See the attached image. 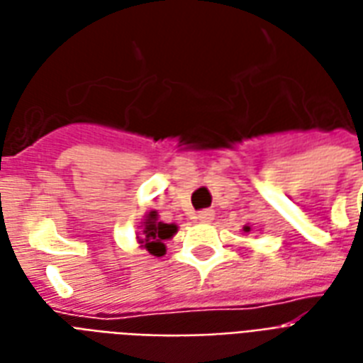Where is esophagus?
<instances>
[{
	"instance_id": "1",
	"label": "esophagus",
	"mask_w": 363,
	"mask_h": 363,
	"mask_svg": "<svg viewBox=\"0 0 363 363\" xmlns=\"http://www.w3.org/2000/svg\"><path fill=\"white\" fill-rule=\"evenodd\" d=\"M195 218H197L199 222H211L214 218V213L213 211H201V213L197 214Z\"/></svg>"
}]
</instances>
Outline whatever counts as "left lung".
Wrapping results in <instances>:
<instances>
[{
    "instance_id": "obj_1",
    "label": "left lung",
    "mask_w": 363,
    "mask_h": 363,
    "mask_svg": "<svg viewBox=\"0 0 363 363\" xmlns=\"http://www.w3.org/2000/svg\"><path fill=\"white\" fill-rule=\"evenodd\" d=\"M243 232H251V226H243Z\"/></svg>"
}]
</instances>
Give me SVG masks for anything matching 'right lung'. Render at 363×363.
Returning a JSON list of instances; mask_svg holds the SVG:
<instances>
[{
	"mask_svg": "<svg viewBox=\"0 0 363 363\" xmlns=\"http://www.w3.org/2000/svg\"><path fill=\"white\" fill-rule=\"evenodd\" d=\"M139 228H141V234L137 236L139 247L147 250L155 257H162L166 253V243L164 242L176 236L178 224H166L158 218L156 211H150V213L145 214Z\"/></svg>",
	"mask_w": 363,
	"mask_h": 363,
	"instance_id": "1",
	"label": "right lung"
}]
</instances>
